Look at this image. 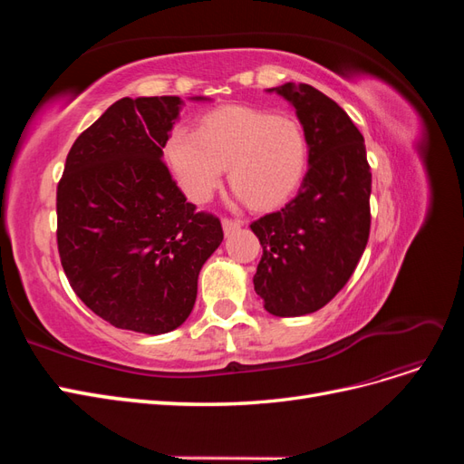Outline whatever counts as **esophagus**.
I'll return each instance as SVG.
<instances>
[{"label":"esophagus","instance_id":"esophagus-1","mask_svg":"<svg viewBox=\"0 0 464 464\" xmlns=\"http://www.w3.org/2000/svg\"><path fill=\"white\" fill-rule=\"evenodd\" d=\"M240 227H242V220L228 218V217L222 218V228H224V234H227V236H230L232 232H236Z\"/></svg>","mask_w":464,"mask_h":464}]
</instances>
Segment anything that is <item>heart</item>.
<instances>
[{
  "label": "heart",
  "instance_id": "heart-1",
  "mask_svg": "<svg viewBox=\"0 0 464 464\" xmlns=\"http://www.w3.org/2000/svg\"><path fill=\"white\" fill-rule=\"evenodd\" d=\"M166 154L191 201H207L228 168L236 193L266 208L288 199L300 186L307 141L300 121L292 116L227 106L205 116L199 131L176 128Z\"/></svg>",
  "mask_w": 464,
  "mask_h": 464
}]
</instances>
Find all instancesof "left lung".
<instances>
[{
	"instance_id": "1",
	"label": "left lung",
	"mask_w": 464,
	"mask_h": 464,
	"mask_svg": "<svg viewBox=\"0 0 464 464\" xmlns=\"http://www.w3.org/2000/svg\"><path fill=\"white\" fill-rule=\"evenodd\" d=\"M296 108L310 168L296 198L251 222L263 246L254 276L276 317L314 314L339 294L370 237L372 172L366 145L346 111L312 85L269 89Z\"/></svg>"
}]
</instances>
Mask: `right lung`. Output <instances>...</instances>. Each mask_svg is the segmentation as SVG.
<instances>
[{"mask_svg": "<svg viewBox=\"0 0 464 464\" xmlns=\"http://www.w3.org/2000/svg\"><path fill=\"white\" fill-rule=\"evenodd\" d=\"M178 96L121 98L67 154L55 195L58 251L73 292L118 329L162 334L184 323L218 217L198 210L162 160Z\"/></svg>", "mask_w": 464, "mask_h": 464, "instance_id": "1", "label": "right lung"}]
</instances>
